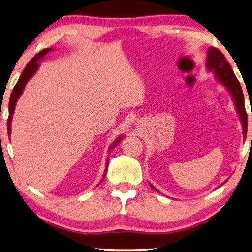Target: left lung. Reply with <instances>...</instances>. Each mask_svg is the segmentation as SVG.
Instances as JSON below:
<instances>
[{
	"mask_svg": "<svg viewBox=\"0 0 252 252\" xmlns=\"http://www.w3.org/2000/svg\"><path fill=\"white\" fill-rule=\"evenodd\" d=\"M205 67L208 68L209 72H212L215 78L225 87L227 91L229 92L232 99L235 105L236 112L241 119V124H242V130L243 135L247 136V129H248V117L246 112V106H244V97L242 87H241L239 80L234 74V72L230 67L228 62L219 51L217 48L210 47L208 49V56H206ZM154 190L158 191L153 185H150ZM159 192V191H158Z\"/></svg>",
	"mask_w": 252,
	"mask_h": 252,
	"instance_id": "1",
	"label": "left lung"
}]
</instances>
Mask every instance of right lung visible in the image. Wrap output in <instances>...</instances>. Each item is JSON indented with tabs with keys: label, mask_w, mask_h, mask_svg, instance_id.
Instances as JSON below:
<instances>
[{
	"label": "right lung",
	"mask_w": 252,
	"mask_h": 252,
	"mask_svg": "<svg viewBox=\"0 0 252 252\" xmlns=\"http://www.w3.org/2000/svg\"><path fill=\"white\" fill-rule=\"evenodd\" d=\"M51 50H53L51 48H47V49H43L42 51H40L39 54H36L35 56H34L32 60L30 61V63L26 65V67L24 68L22 75H20V78L18 79V81H17L15 88H13V91L11 93V96H10V101H9V118H8V125H6V126H8L9 136H10V134H11V120H12L13 112H15L17 101H18V98L20 97V96H22L23 92H24V88H25L27 82H29L30 79L36 73V71L39 70L40 62L42 61V58L46 56L48 53H50ZM122 140H123V136L117 137V140L111 144V147H110V150H111L112 148H115ZM108 165H109V160H106L105 172H106V168H108ZM104 177H105V173H104V175H103L101 182L103 181Z\"/></svg>",
	"instance_id": "1"
}]
</instances>
